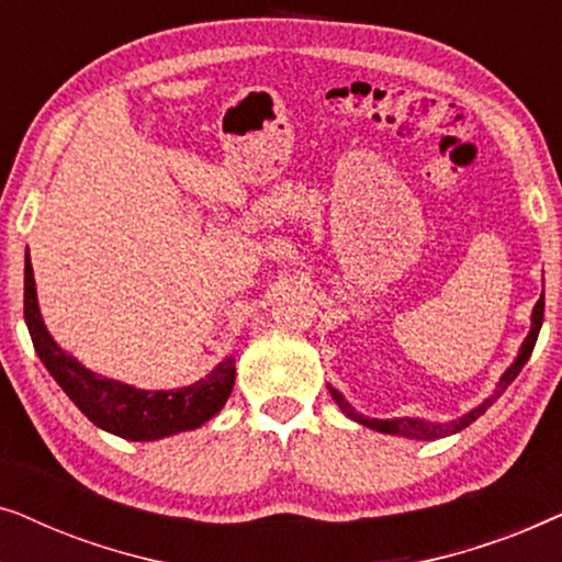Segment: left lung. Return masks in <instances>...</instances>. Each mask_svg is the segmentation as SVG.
I'll use <instances>...</instances> for the list:
<instances>
[{
    "label": "left lung",
    "mask_w": 562,
    "mask_h": 562,
    "mask_svg": "<svg viewBox=\"0 0 562 562\" xmlns=\"http://www.w3.org/2000/svg\"><path fill=\"white\" fill-rule=\"evenodd\" d=\"M542 317H544V291L540 296V302L535 304L532 310V325H529V333L525 337V342H521V348L517 352V358H514V363L506 368V371L502 373V379H498L494 394H491L488 398H483V402L479 406H473L471 412H465L463 417L458 419H450V422H429V419H417V417H394V419H371V417H363V414H358L352 406L345 402V396L340 394V391L333 389L327 383L329 394H333V398L337 402V406L348 414L350 419H356L358 425H366L375 429V432H383V435H398V437H409V440H440V437H448V435H456L460 432V429H465L471 422H475L481 417L483 412L488 409L491 404L496 402L498 396L504 394L506 389L512 386V381L517 379L521 368H525V363L529 360V356H532L535 350V342H537V335H540V327H542Z\"/></svg>",
    "instance_id": "1"
}]
</instances>
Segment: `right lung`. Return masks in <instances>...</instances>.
I'll return each instance as SVG.
<instances>
[{
	"label": "right lung",
	"instance_id": "add662e5",
	"mask_svg": "<svg viewBox=\"0 0 562 562\" xmlns=\"http://www.w3.org/2000/svg\"><path fill=\"white\" fill-rule=\"evenodd\" d=\"M25 325L33 337L35 352L43 366L56 379L66 396L94 422L104 432H112L122 440L150 442L160 437H171L189 429L202 427L233 394L235 386V358L229 356L212 368L204 379L191 386L168 391H145L130 383L106 379L89 371L71 352L60 348L45 327L37 291L33 279V263L25 252Z\"/></svg>",
	"mask_w": 562,
	"mask_h": 562
}]
</instances>
